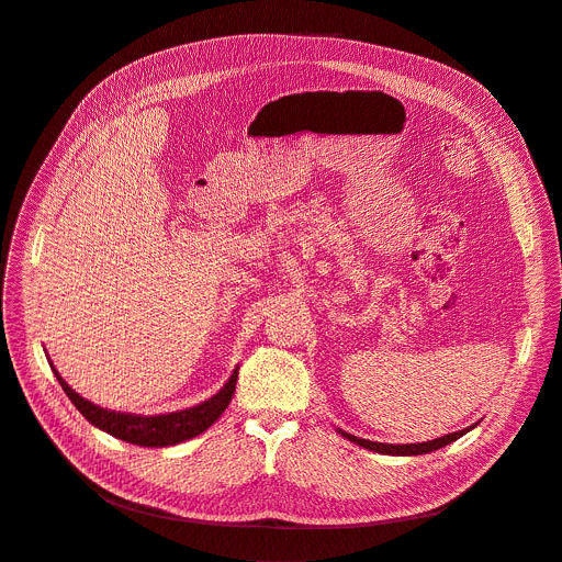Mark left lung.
I'll return each instance as SVG.
<instances>
[{"instance_id":"1","label":"left lung","mask_w":562,"mask_h":562,"mask_svg":"<svg viewBox=\"0 0 562 562\" xmlns=\"http://www.w3.org/2000/svg\"><path fill=\"white\" fill-rule=\"evenodd\" d=\"M471 428H476V424L469 426V428H462V430H458V432H449V435H445V437L428 439V441H417V445H382V441L362 439V437L350 435V432H346V430H341V428H337V432H341V437H346L348 441H352V445H360V447H364V449H369V451H375V453H382V456H424V453H430V451H437V449H441V447L451 445V441L460 439V437H462L464 432H469Z\"/></svg>"}]
</instances>
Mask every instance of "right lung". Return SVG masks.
<instances>
[{"label": "right lung", "mask_w": 562, "mask_h": 562, "mask_svg": "<svg viewBox=\"0 0 562 562\" xmlns=\"http://www.w3.org/2000/svg\"><path fill=\"white\" fill-rule=\"evenodd\" d=\"M49 367L58 380V385L64 387V392L68 394V398L72 401V405L81 412V415L91 422L95 428L130 441V445L136 447H153V449H161V447H175L182 445L187 439H193L195 435L204 432L210 428L223 412L229 405L232 396H234V387H236V378H239V367H236L229 375V380L225 385L212 396L206 398L193 407H184L177 412H168V415H132V412H115V409H106L100 407L91 401H86L83 396H79L68 382L61 378L49 360Z\"/></svg>", "instance_id": "right-lung-1"}]
</instances>
